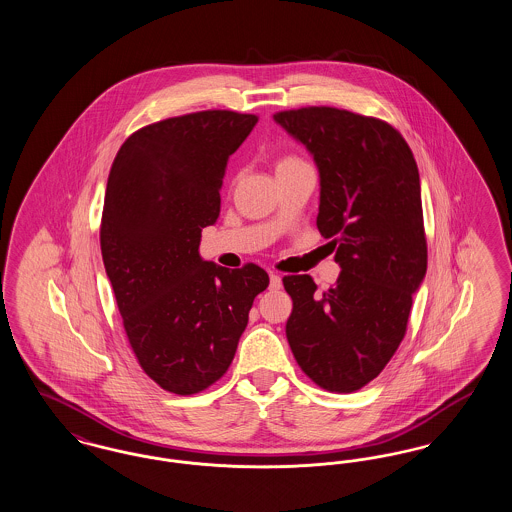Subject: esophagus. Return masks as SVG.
<instances>
[{
    "instance_id": "1",
    "label": "esophagus",
    "mask_w": 512,
    "mask_h": 512,
    "mask_svg": "<svg viewBox=\"0 0 512 512\" xmlns=\"http://www.w3.org/2000/svg\"><path fill=\"white\" fill-rule=\"evenodd\" d=\"M282 288V278L278 274H270V290H280Z\"/></svg>"
}]
</instances>
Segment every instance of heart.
<instances>
[{"instance_id":"1","label":"heart","mask_w":512,"mask_h":512,"mask_svg":"<svg viewBox=\"0 0 512 512\" xmlns=\"http://www.w3.org/2000/svg\"><path fill=\"white\" fill-rule=\"evenodd\" d=\"M297 165H303V161H299L297 157H282L278 163H276V171H282V169H290V167H297Z\"/></svg>"}]
</instances>
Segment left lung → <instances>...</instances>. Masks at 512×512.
Listing matches in <instances>:
<instances>
[{"label":"left lung","instance_id":"8db88e82","mask_svg":"<svg viewBox=\"0 0 512 512\" xmlns=\"http://www.w3.org/2000/svg\"><path fill=\"white\" fill-rule=\"evenodd\" d=\"M274 121L317 163V226L332 238L341 268L324 293L309 274L284 276L293 301L286 336L297 365L320 388L361 390L397 351L426 276L413 151L388 122L336 107L280 111Z\"/></svg>","mask_w":512,"mask_h":512}]
</instances>
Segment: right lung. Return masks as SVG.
Wrapping results in <instances>:
<instances>
[{"label":"right lung","mask_w":512,"mask_h":512,"mask_svg":"<svg viewBox=\"0 0 512 512\" xmlns=\"http://www.w3.org/2000/svg\"><path fill=\"white\" fill-rule=\"evenodd\" d=\"M255 115L199 111L134 132L107 180L101 255L130 347L163 390L192 395L232 363L268 274L228 270L199 255L201 230L220 213L230 155Z\"/></svg>","instance_id":"1"}]
</instances>
